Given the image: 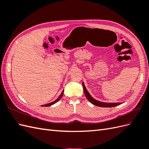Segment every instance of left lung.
I'll use <instances>...</instances> for the list:
<instances>
[{"label": "left lung", "instance_id": "obj_1", "mask_svg": "<svg viewBox=\"0 0 149 149\" xmlns=\"http://www.w3.org/2000/svg\"><path fill=\"white\" fill-rule=\"evenodd\" d=\"M82 86H83V89H84V92L86 95V97L87 98V99L89 100V101L91 103H93V105L98 107H116L121 104V103H105V102H102L98 101V100L93 98L90 95V94H89L87 89H86L84 82H82Z\"/></svg>", "mask_w": 149, "mask_h": 149}]
</instances>
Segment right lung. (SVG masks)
Returning a JSON list of instances; mask_svg holds the SVG:
<instances>
[{"label": "right lung", "mask_w": 149, "mask_h": 149, "mask_svg": "<svg viewBox=\"0 0 149 149\" xmlns=\"http://www.w3.org/2000/svg\"><path fill=\"white\" fill-rule=\"evenodd\" d=\"M63 92H64V91H62V93H61V95H60V96H59L58 97V98L57 99V100H55V101H54V102H51V103H47V104H46V105H42V107H49V106H51V105H53V104H54L55 103H56L57 102H58L59 100H60V99H61V98L62 97V96H63Z\"/></svg>", "instance_id": "obj_1"}]
</instances>
